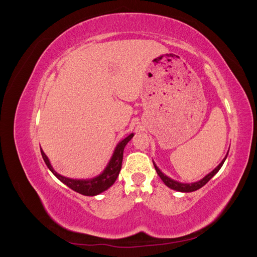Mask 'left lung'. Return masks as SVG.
I'll return each mask as SVG.
<instances>
[{"label": "left lung", "mask_w": 257, "mask_h": 257, "mask_svg": "<svg viewBox=\"0 0 257 257\" xmlns=\"http://www.w3.org/2000/svg\"><path fill=\"white\" fill-rule=\"evenodd\" d=\"M227 154H228V151H227L226 155H225V158L222 160V162L212 170L211 173H209L208 175H206L203 179H200V180H198V181H196V182H192V183H182V182L176 181V180H174V179H172V178H169L168 176H166L164 173H162L161 169L157 166V164H155L154 162H153V165H154V167H155V170H157L158 175H159L160 178L162 179V181L164 182V183L168 186V188L173 189V190H175V191H178V192L190 193V192L197 191V190H199L200 188H203V186L210 180V179H211L217 172H219V170L221 169V167L223 166L225 160H226V158H227Z\"/></svg>", "instance_id": "left-lung-1"}]
</instances>
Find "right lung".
Listing matches in <instances>:
<instances>
[{"label": "right lung", "instance_id": "right-lung-1", "mask_svg": "<svg viewBox=\"0 0 257 257\" xmlns=\"http://www.w3.org/2000/svg\"><path fill=\"white\" fill-rule=\"evenodd\" d=\"M133 136H134V133H131L127 137L119 142L118 145L115 146L111 158L109 162H108L106 167L104 168L103 172L99 175L90 179H73V178H68L58 174L56 170L53 169L48 157L45 154L42 148H41V153L46 163V165H47L50 172L56 176L62 183H64L65 185L68 186L69 189H72L73 191L79 194H82L84 196H95L109 189L116 180V178H118L122 167L124 148H125V146L127 145V143L131 141V139L133 138Z\"/></svg>", "mask_w": 257, "mask_h": 257}]
</instances>
